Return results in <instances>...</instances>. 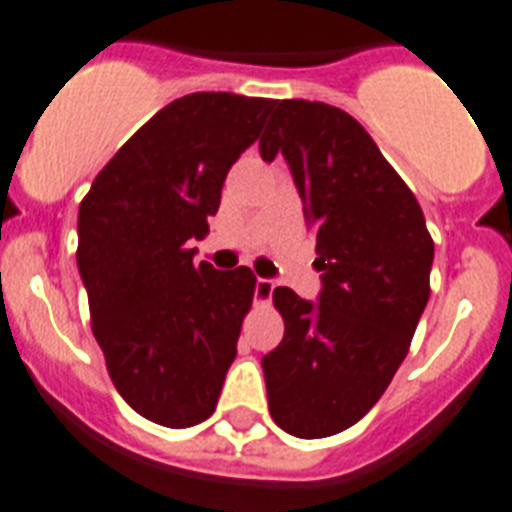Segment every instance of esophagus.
Here are the masks:
<instances>
[{"label":"esophagus","instance_id":"obj_1","mask_svg":"<svg viewBox=\"0 0 512 512\" xmlns=\"http://www.w3.org/2000/svg\"><path fill=\"white\" fill-rule=\"evenodd\" d=\"M274 280H264V277H259L256 280V301L259 303H269V298H272L274 293Z\"/></svg>","mask_w":512,"mask_h":512}]
</instances>
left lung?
<instances>
[{
    "mask_svg": "<svg viewBox=\"0 0 512 512\" xmlns=\"http://www.w3.org/2000/svg\"><path fill=\"white\" fill-rule=\"evenodd\" d=\"M259 149L290 164L324 285L319 303L274 287L285 337L261 358L269 413L293 437H332L374 408L408 356L434 240L413 190L348 112L277 101Z\"/></svg>",
    "mask_w": 512,
    "mask_h": 512,
    "instance_id": "8db88e82",
    "label": "left lung"
}]
</instances>
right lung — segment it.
Wrapping results in <instances>:
<instances>
[{
	"label": "right lung",
	"instance_id": "add662e5",
	"mask_svg": "<svg viewBox=\"0 0 512 512\" xmlns=\"http://www.w3.org/2000/svg\"><path fill=\"white\" fill-rule=\"evenodd\" d=\"M274 99L188 94L130 135L78 209L91 329L122 400L185 429L214 413L256 293L248 266L193 261L238 156Z\"/></svg>",
	"mask_w": 512,
	"mask_h": 512
}]
</instances>
